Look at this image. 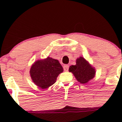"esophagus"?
Listing matches in <instances>:
<instances>
[{"label":"esophagus","mask_w":122,"mask_h":122,"mask_svg":"<svg viewBox=\"0 0 122 122\" xmlns=\"http://www.w3.org/2000/svg\"><path fill=\"white\" fill-rule=\"evenodd\" d=\"M63 68H64V70L65 71H68V69H69V65H64V66H63Z\"/></svg>","instance_id":"esophagus-1"}]
</instances>
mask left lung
Here are the masks:
<instances>
[{
  "label": "left lung",
  "instance_id": "obj_1",
  "mask_svg": "<svg viewBox=\"0 0 122 122\" xmlns=\"http://www.w3.org/2000/svg\"><path fill=\"white\" fill-rule=\"evenodd\" d=\"M69 71L72 72L76 79L81 84H85L94 77L95 70L84 58L80 57L76 60V64L69 67Z\"/></svg>",
  "mask_w": 122,
  "mask_h": 122
}]
</instances>
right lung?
<instances>
[{"instance_id":"1","label":"right lung","mask_w":122,"mask_h":122,"mask_svg":"<svg viewBox=\"0 0 122 122\" xmlns=\"http://www.w3.org/2000/svg\"><path fill=\"white\" fill-rule=\"evenodd\" d=\"M63 68L58 60L50 57L38 60L30 69L31 77L35 84L42 89H46L54 84Z\"/></svg>"}]
</instances>
